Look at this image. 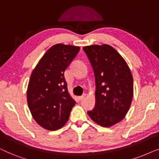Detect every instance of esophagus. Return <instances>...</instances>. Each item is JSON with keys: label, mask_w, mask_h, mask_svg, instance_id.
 I'll use <instances>...</instances> for the list:
<instances>
[{"label": "esophagus", "mask_w": 159, "mask_h": 159, "mask_svg": "<svg viewBox=\"0 0 159 159\" xmlns=\"http://www.w3.org/2000/svg\"><path fill=\"white\" fill-rule=\"evenodd\" d=\"M85 97H86V94H84L83 95H81V96L78 97V98H79L80 101H82V100H83Z\"/></svg>", "instance_id": "34e87169"}]
</instances>
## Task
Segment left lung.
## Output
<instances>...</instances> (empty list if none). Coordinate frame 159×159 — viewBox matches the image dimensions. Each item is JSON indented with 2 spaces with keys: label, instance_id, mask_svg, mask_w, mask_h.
Listing matches in <instances>:
<instances>
[{
  "label": "left lung",
  "instance_id": "1",
  "mask_svg": "<svg viewBox=\"0 0 159 159\" xmlns=\"http://www.w3.org/2000/svg\"><path fill=\"white\" fill-rule=\"evenodd\" d=\"M95 77V106L88 111L90 119L110 127L125 118L133 98V77L127 62L109 45L83 48Z\"/></svg>",
  "mask_w": 159,
  "mask_h": 159
}]
</instances>
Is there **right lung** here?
<instances>
[{
    "label": "right lung",
    "mask_w": 159,
    "mask_h": 159,
    "mask_svg": "<svg viewBox=\"0 0 159 159\" xmlns=\"http://www.w3.org/2000/svg\"><path fill=\"white\" fill-rule=\"evenodd\" d=\"M80 48L58 43L50 48L30 76L28 107L34 121L48 130L61 128L76 102L69 94L64 71Z\"/></svg>",
    "instance_id": "obj_1"
}]
</instances>
